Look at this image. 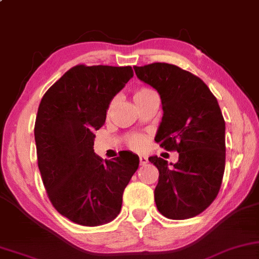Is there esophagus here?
Listing matches in <instances>:
<instances>
[{
	"label": "esophagus",
	"instance_id": "esophagus-1",
	"mask_svg": "<svg viewBox=\"0 0 259 259\" xmlns=\"http://www.w3.org/2000/svg\"><path fill=\"white\" fill-rule=\"evenodd\" d=\"M147 163H148V158L146 156H143V155H141V156H140V164L144 165Z\"/></svg>",
	"mask_w": 259,
	"mask_h": 259
}]
</instances>
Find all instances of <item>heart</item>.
<instances>
[{
  "instance_id": "heart-1",
  "label": "heart",
  "mask_w": 259,
  "mask_h": 259,
  "mask_svg": "<svg viewBox=\"0 0 259 259\" xmlns=\"http://www.w3.org/2000/svg\"><path fill=\"white\" fill-rule=\"evenodd\" d=\"M149 92H151V90L148 89V88L137 89L135 91V94H134V101H137V99L143 97V96L149 94ZM111 106H112V103L110 104L108 111H110ZM126 143H127V146L132 148V149L141 150V149H143L144 146H146V140H144V137L142 135H139V134H134V135H130L129 137H127Z\"/></svg>"
}]
</instances>
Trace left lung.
I'll list each match as a JSON object with an SVG mask.
<instances>
[{"instance_id":"1","label":"left lung","mask_w":259,"mask_h":259,"mask_svg":"<svg viewBox=\"0 0 259 259\" xmlns=\"http://www.w3.org/2000/svg\"><path fill=\"white\" fill-rule=\"evenodd\" d=\"M134 70L161 97L163 117L155 142L179 153L171 167L163 158L149 157L160 173L155 204L169 219L193 218L214 201L225 170V120L218 101L201 79L175 65Z\"/></svg>"}]
</instances>
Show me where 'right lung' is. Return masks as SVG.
Wrapping results in <instances>:
<instances>
[{"mask_svg": "<svg viewBox=\"0 0 259 259\" xmlns=\"http://www.w3.org/2000/svg\"><path fill=\"white\" fill-rule=\"evenodd\" d=\"M133 75L130 66L77 65L40 102L34 136L41 179L53 207L79 225L115 219L139 168L132 151L104 162L94 150L95 132L104 125L110 102Z\"/></svg>", "mask_w": 259, "mask_h": 259, "instance_id": "right-lung-1", "label": "right lung"}]
</instances>
